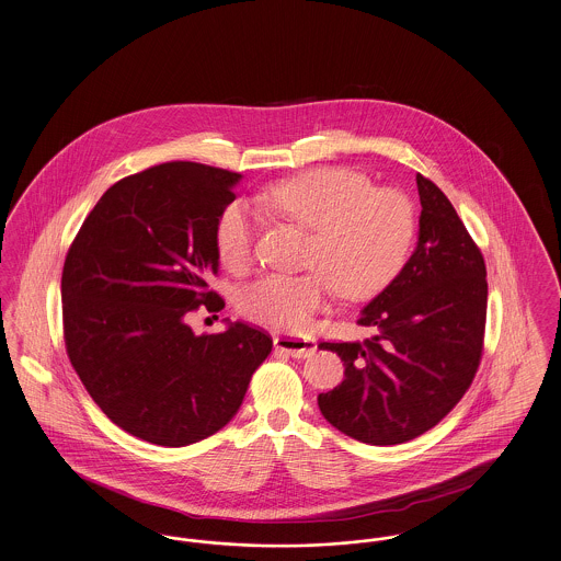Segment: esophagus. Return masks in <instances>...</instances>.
Returning a JSON list of instances; mask_svg holds the SVG:
<instances>
[{"label": "esophagus", "instance_id": "34e87169", "mask_svg": "<svg viewBox=\"0 0 561 561\" xmlns=\"http://www.w3.org/2000/svg\"><path fill=\"white\" fill-rule=\"evenodd\" d=\"M274 348L287 353L294 358H308L317 353V344L312 340H299L294 335H278L274 337Z\"/></svg>", "mask_w": 561, "mask_h": 561}]
</instances>
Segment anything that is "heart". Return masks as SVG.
Masks as SVG:
<instances>
[{
  "label": "heart",
  "mask_w": 561,
  "mask_h": 561,
  "mask_svg": "<svg viewBox=\"0 0 561 561\" xmlns=\"http://www.w3.org/2000/svg\"><path fill=\"white\" fill-rule=\"evenodd\" d=\"M257 203L312 232L306 251L312 272L270 274L240 295V312L272 329H308L333 289L346 299L380 294L412 249L415 210L408 194L374 187L351 169H312L276 181ZM253 240L255 217L249 207L226 208L215 228L221 262L230 270L249 266Z\"/></svg>",
  "instance_id": "heart-1"
}]
</instances>
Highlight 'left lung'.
Returning a JSON list of instances; mask_svg holds the SVG:
<instances>
[{
	"label": "left lung",
	"mask_w": 561,
	"mask_h": 561,
	"mask_svg": "<svg viewBox=\"0 0 561 561\" xmlns=\"http://www.w3.org/2000/svg\"><path fill=\"white\" fill-rule=\"evenodd\" d=\"M420 232L408 264L356 323L363 342H323L344 380L319 394L324 420L356 442L397 445L442 422L469 390L483 353L485 262L456 208L415 175Z\"/></svg>",
	"instance_id": "obj_1"
}]
</instances>
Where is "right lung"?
<instances>
[{
    "instance_id": "obj_1",
    "label": "right lung",
    "mask_w": 561,
    "mask_h": 561,
    "mask_svg": "<svg viewBox=\"0 0 561 561\" xmlns=\"http://www.w3.org/2000/svg\"><path fill=\"white\" fill-rule=\"evenodd\" d=\"M242 175L167 162L119 179L90 210L60 278L69 360L122 431L183 447L224 428L272 353L266 331L230 323L196 335L187 319L226 301L215 228Z\"/></svg>"
}]
</instances>
